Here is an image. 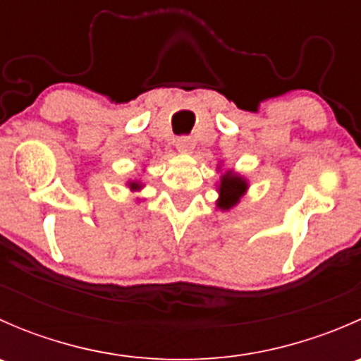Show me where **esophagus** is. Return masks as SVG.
Returning a JSON list of instances; mask_svg holds the SVG:
<instances>
[{
	"label": "esophagus",
	"instance_id": "obj_1",
	"mask_svg": "<svg viewBox=\"0 0 361 361\" xmlns=\"http://www.w3.org/2000/svg\"><path fill=\"white\" fill-rule=\"evenodd\" d=\"M194 147H195V141L188 136L180 137V140L176 141V148L178 152H181V154H190V152L194 150Z\"/></svg>",
	"mask_w": 361,
	"mask_h": 361
}]
</instances>
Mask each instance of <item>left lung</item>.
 <instances>
[{
    "label": "left lung",
    "instance_id": "obj_1",
    "mask_svg": "<svg viewBox=\"0 0 361 361\" xmlns=\"http://www.w3.org/2000/svg\"><path fill=\"white\" fill-rule=\"evenodd\" d=\"M221 169V164L216 167V171ZM250 183L243 174L235 173L234 169H228L225 173H221L220 181L216 183V209L220 211H228L232 207H235L241 201L243 195L248 192Z\"/></svg>",
    "mask_w": 361,
    "mask_h": 361
}]
</instances>
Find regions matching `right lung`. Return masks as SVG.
<instances>
[{"instance_id": "1", "label": "right lung", "mask_w": 361, "mask_h": 361, "mask_svg": "<svg viewBox=\"0 0 361 361\" xmlns=\"http://www.w3.org/2000/svg\"><path fill=\"white\" fill-rule=\"evenodd\" d=\"M127 187H129L130 192H140L141 188L145 187V185H143V181H141V180H129V181H127Z\"/></svg>"}]
</instances>
